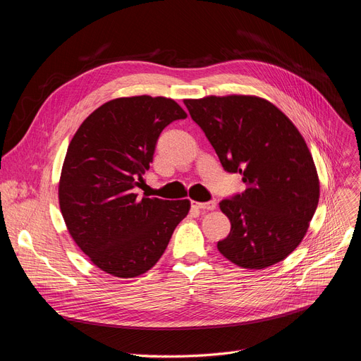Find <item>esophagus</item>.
Listing matches in <instances>:
<instances>
[{"label":"esophagus","mask_w":361,"mask_h":361,"mask_svg":"<svg viewBox=\"0 0 361 361\" xmlns=\"http://www.w3.org/2000/svg\"><path fill=\"white\" fill-rule=\"evenodd\" d=\"M192 207L197 209H208V211H213L217 207L216 201H208V202H192Z\"/></svg>","instance_id":"1"}]
</instances>
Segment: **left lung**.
Listing matches in <instances>:
<instances>
[{
  "label": "left lung",
  "instance_id": "obj_1",
  "mask_svg": "<svg viewBox=\"0 0 361 361\" xmlns=\"http://www.w3.org/2000/svg\"><path fill=\"white\" fill-rule=\"evenodd\" d=\"M185 106L214 147L224 171L240 173L243 194L223 200L228 236L221 255L262 269L300 245L319 202V178L307 144L271 102L245 94L186 99Z\"/></svg>",
  "mask_w": 361,
  "mask_h": 361
}]
</instances>
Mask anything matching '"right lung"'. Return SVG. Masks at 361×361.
Listing matches in <instances>:
<instances>
[{"mask_svg": "<svg viewBox=\"0 0 361 361\" xmlns=\"http://www.w3.org/2000/svg\"><path fill=\"white\" fill-rule=\"evenodd\" d=\"M188 115L167 97L133 96L103 103L82 121L63 159L58 198L77 246L106 274L134 279L152 269L189 200L138 198L166 126Z\"/></svg>", "mask_w": 361, "mask_h": 361, "instance_id": "right-lung-1", "label": "right lung"}]
</instances>
